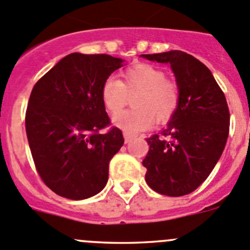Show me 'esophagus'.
I'll list each match as a JSON object with an SVG mask.
<instances>
[{"label":"esophagus","instance_id":"34e87169","mask_svg":"<svg viewBox=\"0 0 250 250\" xmlns=\"http://www.w3.org/2000/svg\"><path fill=\"white\" fill-rule=\"evenodd\" d=\"M124 139H125V144H129V142L131 141L132 139H134V136H131V135L126 134V132H124Z\"/></svg>","mask_w":250,"mask_h":250}]
</instances>
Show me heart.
I'll return each instance as SVG.
<instances>
[{"instance_id": "1", "label": "heart", "mask_w": 250, "mask_h": 250, "mask_svg": "<svg viewBox=\"0 0 250 250\" xmlns=\"http://www.w3.org/2000/svg\"><path fill=\"white\" fill-rule=\"evenodd\" d=\"M134 108L124 110L113 118L115 126L134 135L149 129L154 121L165 123L177 110L180 101L179 85L166 77L162 68L149 63H139L121 73V80L109 77L101 89L103 105L115 114L126 105L132 96Z\"/></svg>"}]
</instances>
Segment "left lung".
I'll use <instances>...</instances> for the list:
<instances>
[{"mask_svg":"<svg viewBox=\"0 0 250 250\" xmlns=\"http://www.w3.org/2000/svg\"><path fill=\"white\" fill-rule=\"evenodd\" d=\"M141 56L169 63L180 92L179 105L162 131L168 140L159 135L146 139V183L159 194L183 196L205 182L225 149L229 132L227 101L211 71L187 52Z\"/></svg>","mask_w":250,"mask_h":250,"instance_id":"1","label":"left lung"}]
</instances>
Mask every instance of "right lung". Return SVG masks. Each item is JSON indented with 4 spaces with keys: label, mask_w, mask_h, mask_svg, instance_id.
<instances>
[{
    "label": "right lung",
    "mask_w": 250,
    "mask_h": 250,
    "mask_svg": "<svg viewBox=\"0 0 250 250\" xmlns=\"http://www.w3.org/2000/svg\"><path fill=\"white\" fill-rule=\"evenodd\" d=\"M105 54L65 56L33 88L25 131L34 165L54 192L83 200L104 189L109 162L121 148V130L111 127L101 98L104 81L123 66Z\"/></svg>",
    "instance_id": "add662e5"
}]
</instances>
